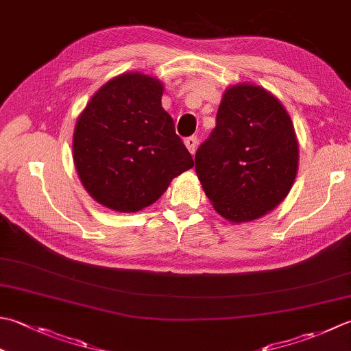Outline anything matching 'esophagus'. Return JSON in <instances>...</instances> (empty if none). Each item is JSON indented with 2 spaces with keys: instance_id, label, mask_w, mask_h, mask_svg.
I'll return each instance as SVG.
<instances>
[{
  "instance_id": "esophagus-1",
  "label": "esophagus",
  "mask_w": 351,
  "mask_h": 351,
  "mask_svg": "<svg viewBox=\"0 0 351 351\" xmlns=\"http://www.w3.org/2000/svg\"><path fill=\"white\" fill-rule=\"evenodd\" d=\"M197 138L196 136H189L187 140H185V146H187V149H189V152L191 154V155H195V152H196V149H197Z\"/></svg>"
}]
</instances>
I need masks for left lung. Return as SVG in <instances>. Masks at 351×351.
<instances>
[{"instance_id":"left-lung-1","label":"left lung","mask_w":351,"mask_h":351,"mask_svg":"<svg viewBox=\"0 0 351 351\" xmlns=\"http://www.w3.org/2000/svg\"><path fill=\"white\" fill-rule=\"evenodd\" d=\"M300 150L293 123L263 86L225 89L216 128L195 156V169L215 210L231 223L252 222L289 195Z\"/></svg>"}]
</instances>
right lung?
Wrapping results in <instances>:
<instances>
[{"label":"right lung","mask_w":351,"mask_h":351,"mask_svg":"<svg viewBox=\"0 0 351 351\" xmlns=\"http://www.w3.org/2000/svg\"><path fill=\"white\" fill-rule=\"evenodd\" d=\"M162 93L164 84L154 75L123 73L101 85L77 117L74 166L103 207L141 211L193 167L173 119L161 106Z\"/></svg>","instance_id":"add662e5"}]
</instances>
